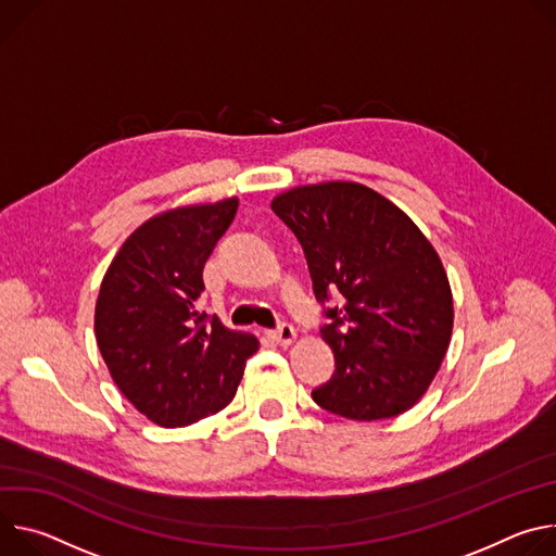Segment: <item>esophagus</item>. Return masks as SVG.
I'll list each match as a JSON object with an SVG mask.
<instances>
[{"label":"esophagus","instance_id":"34e87169","mask_svg":"<svg viewBox=\"0 0 556 556\" xmlns=\"http://www.w3.org/2000/svg\"><path fill=\"white\" fill-rule=\"evenodd\" d=\"M278 344H282V346H289L293 340H295V329L291 327V325H280L276 331H271L269 333Z\"/></svg>","mask_w":556,"mask_h":556}]
</instances>
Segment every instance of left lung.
<instances>
[{"instance_id": "obj_1", "label": "left lung", "mask_w": 556, "mask_h": 556, "mask_svg": "<svg viewBox=\"0 0 556 556\" xmlns=\"http://www.w3.org/2000/svg\"><path fill=\"white\" fill-rule=\"evenodd\" d=\"M271 210L300 240L316 298L342 293L320 329L336 371L314 402L355 421L413 408L453 336V291L435 247L395 203L353 180L298 185Z\"/></svg>"}]
</instances>
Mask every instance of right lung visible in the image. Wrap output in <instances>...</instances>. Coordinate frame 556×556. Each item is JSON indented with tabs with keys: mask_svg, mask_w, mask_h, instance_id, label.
<instances>
[{
	"mask_svg": "<svg viewBox=\"0 0 556 556\" xmlns=\"http://www.w3.org/2000/svg\"><path fill=\"white\" fill-rule=\"evenodd\" d=\"M238 199L161 212L137 227L112 258L94 306V336L108 371L150 421L176 428L223 410L252 333L199 312L203 267L227 231Z\"/></svg>",
	"mask_w": 556,
	"mask_h": 556,
	"instance_id": "1",
	"label": "right lung"
}]
</instances>
